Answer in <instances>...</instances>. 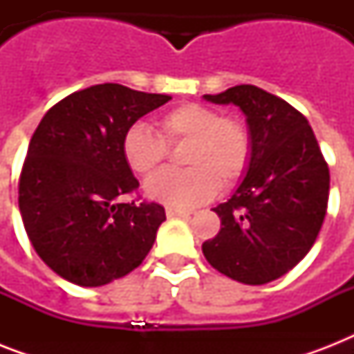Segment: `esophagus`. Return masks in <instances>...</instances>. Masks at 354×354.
Here are the masks:
<instances>
[{"label":"esophagus","mask_w":354,"mask_h":354,"mask_svg":"<svg viewBox=\"0 0 354 354\" xmlns=\"http://www.w3.org/2000/svg\"><path fill=\"white\" fill-rule=\"evenodd\" d=\"M165 213H167V216H169V218H174V216H189V215H193V211L180 209V207H167Z\"/></svg>","instance_id":"esophagus-1"}]
</instances>
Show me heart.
Wrapping results in <instances>:
<instances>
[{"label": "heart", "mask_w": 354, "mask_h": 354, "mask_svg": "<svg viewBox=\"0 0 354 354\" xmlns=\"http://www.w3.org/2000/svg\"><path fill=\"white\" fill-rule=\"evenodd\" d=\"M160 133L143 122L127 128L122 156L128 167L149 174L165 161L169 145L187 141L183 171H160L145 183L147 196L171 207H194L215 196L218 185H235L252 161V136L241 119L226 118L215 108L185 102L158 119Z\"/></svg>", "instance_id": "1"}]
</instances>
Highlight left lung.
<instances>
[{"mask_svg": "<svg viewBox=\"0 0 354 354\" xmlns=\"http://www.w3.org/2000/svg\"><path fill=\"white\" fill-rule=\"evenodd\" d=\"M204 99L241 108L252 161L232 198L213 209L222 227L202 252L221 274L264 285L294 268L316 242L329 202V167L305 115L279 97L241 84Z\"/></svg>", "mask_w": 354, "mask_h": 354, "instance_id": "1", "label": "left lung"}]
</instances>
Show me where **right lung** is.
Listing matches in <instances>:
<instances>
[{
	"instance_id": "add662e5",
	"label": "right lung",
	"mask_w": 354,
	"mask_h": 354,
	"mask_svg": "<svg viewBox=\"0 0 354 354\" xmlns=\"http://www.w3.org/2000/svg\"><path fill=\"white\" fill-rule=\"evenodd\" d=\"M169 101L112 82L90 86L57 102L32 133L19 213L36 253L69 283L106 285L150 252L165 209L118 202L139 187L121 143L128 127Z\"/></svg>"
}]
</instances>
